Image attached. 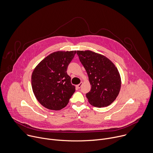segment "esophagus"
<instances>
[{
  "instance_id": "esophagus-1",
  "label": "esophagus",
  "mask_w": 153,
  "mask_h": 153,
  "mask_svg": "<svg viewBox=\"0 0 153 153\" xmlns=\"http://www.w3.org/2000/svg\"><path fill=\"white\" fill-rule=\"evenodd\" d=\"M82 82H81L80 84H78V85H76V87H78V88H80L81 87V86H82Z\"/></svg>"
}]
</instances>
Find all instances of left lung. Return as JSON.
I'll return each instance as SVG.
<instances>
[{
    "label": "left lung",
    "mask_w": 153,
    "mask_h": 153,
    "mask_svg": "<svg viewBox=\"0 0 153 153\" xmlns=\"http://www.w3.org/2000/svg\"><path fill=\"white\" fill-rule=\"evenodd\" d=\"M76 53L90 82V91L86 94L89 103L98 108L108 106L120 89V77L116 67L101 54L90 51H78Z\"/></svg>",
    "instance_id": "left-lung-1"
}]
</instances>
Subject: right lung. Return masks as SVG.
I'll list each match as a JSON object with an SVG mask.
<instances>
[{
    "instance_id": "obj_1",
    "label": "right lung",
    "mask_w": 153,
    "mask_h": 153,
    "mask_svg": "<svg viewBox=\"0 0 153 153\" xmlns=\"http://www.w3.org/2000/svg\"><path fill=\"white\" fill-rule=\"evenodd\" d=\"M76 53V51L53 52L34 69L31 77L33 90L45 108L53 110L63 108L75 91L67 69Z\"/></svg>"
}]
</instances>
